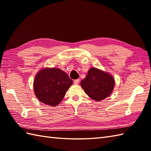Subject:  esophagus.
I'll return each mask as SVG.
<instances>
[{"label": "esophagus", "instance_id": "obj_1", "mask_svg": "<svg viewBox=\"0 0 151 151\" xmlns=\"http://www.w3.org/2000/svg\"><path fill=\"white\" fill-rule=\"evenodd\" d=\"M79 82H80V79H76V80H75V81H74V84H76V85L78 84Z\"/></svg>", "mask_w": 151, "mask_h": 151}]
</instances>
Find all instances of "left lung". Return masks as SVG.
Segmentation results:
<instances>
[{
	"label": "left lung",
	"mask_w": 151,
	"mask_h": 151,
	"mask_svg": "<svg viewBox=\"0 0 151 151\" xmlns=\"http://www.w3.org/2000/svg\"><path fill=\"white\" fill-rule=\"evenodd\" d=\"M81 85L89 97L96 101H101L113 91L115 80L110 73L91 67L86 78L81 81Z\"/></svg>",
	"instance_id": "8db88e82"
}]
</instances>
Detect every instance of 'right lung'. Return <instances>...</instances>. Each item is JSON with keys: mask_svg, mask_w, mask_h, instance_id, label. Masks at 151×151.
<instances>
[{"mask_svg": "<svg viewBox=\"0 0 151 151\" xmlns=\"http://www.w3.org/2000/svg\"><path fill=\"white\" fill-rule=\"evenodd\" d=\"M72 84V80L62 69L45 67L40 69L35 76L34 91L40 102L56 106L63 100Z\"/></svg>", "mask_w": 151, "mask_h": 151, "instance_id": "obj_1", "label": "right lung"}]
</instances>
